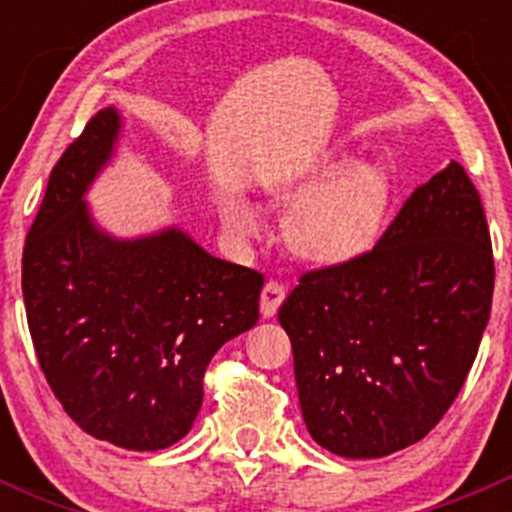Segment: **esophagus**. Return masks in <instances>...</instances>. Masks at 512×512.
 I'll return each mask as SVG.
<instances>
[{
    "instance_id": "obj_1",
    "label": "esophagus",
    "mask_w": 512,
    "mask_h": 512,
    "mask_svg": "<svg viewBox=\"0 0 512 512\" xmlns=\"http://www.w3.org/2000/svg\"><path fill=\"white\" fill-rule=\"evenodd\" d=\"M282 302H285V287H282L280 282H267V285L262 287V294H260L262 317L265 319L275 317Z\"/></svg>"
}]
</instances>
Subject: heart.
I'll return each instance as SVG.
<instances>
[{
    "mask_svg": "<svg viewBox=\"0 0 512 512\" xmlns=\"http://www.w3.org/2000/svg\"><path fill=\"white\" fill-rule=\"evenodd\" d=\"M389 170L376 160L342 153L312 165L277 198L292 205L285 232L289 247L319 267H342L369 255L381 240L391 210ZM223 223L232 235L252 240L262 232L260 210L242 195L223 200Z\"/></svg>",
    "mask_w": 512,
    "mask_h": 512,
    "instance_id": "obj_1",
    "label": "heart"
}]
</instances>
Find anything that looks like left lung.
<instances>
[{
  "label": "left lung",
  "instance_id": "1",
  "mask_svg": "<svg viewBox=\"0 0 512 512\" xmlns=\"http://www.w3.org/2000/svg\"><path fill=\"white\" fill-rule=\"evenodd\" d=\"M493 282L478 190L451 160L369 255L309 272L280 307L309 436L344 458L421 441L471 371Z\"/></svg>",
  "mask_w": 512,
  "mask_h": 512
}]
</instances>
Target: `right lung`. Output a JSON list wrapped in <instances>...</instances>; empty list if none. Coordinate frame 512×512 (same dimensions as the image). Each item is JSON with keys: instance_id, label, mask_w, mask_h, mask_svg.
<instances>
[{"instance_id": "obj_1", "label": "right lung", "mask_w": 512, "mask_h": 512, "mask_svg": "<svg viewBox=\"0 0 512 512\" xmlns=\"http://www.w3.org/2000/svg\"><path fill=\"white\" fill-rule=\"evenodd\" d=\"M121 133L118 108H103L54 165L24 245L22 294L66 414L98 441L160 451L193 428L215 352L257 324L265 277L178 225L121 237L98 223L86 193Z\"/></svg>"}]
</instances>
